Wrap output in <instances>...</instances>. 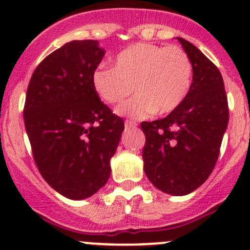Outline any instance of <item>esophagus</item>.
I'll list each match as a JSON object with an SVG mask.
<instances>
[{"label": "esophagus", "instance_id": "1", "mask_svg": "<svg viewBox=\"0 0 250 250\" xmlns=\"http://www.w3.org/2000/svg\"><path fill=\"white\" fill-rule=\"evenodd\" d=\"M125 128H135L136 125H138V123H136L135 121H132V120H125Z\"/></svg>", "mask_w": 250, "mask_h": 250}]
</instances>
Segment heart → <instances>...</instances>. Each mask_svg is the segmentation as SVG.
Wrapping results in <instances>:
<instances>
[{"mask_svg": "<svg viewBox=\"0 0 250 250\" xmlns=\"http://www.w3.org/2000/svg\"><path fill=\"white\" fill-rule=\"evenodd\" d=\"M193 64L180 46L136 43L120 52L115 67L99 65L92 73V86L107 104L135 97L117 107L123 116L145 118L175 111L191 87Z\"/></svg>", "mask_w": 250, "mask_h": 250, "instance_id": "b5f03b06", "label": "heart"}]
</instances>
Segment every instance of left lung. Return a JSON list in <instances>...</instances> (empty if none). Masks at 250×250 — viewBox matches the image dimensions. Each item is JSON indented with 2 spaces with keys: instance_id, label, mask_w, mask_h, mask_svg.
<instances>
[{
  "instance_id": "obj_1",
  "label": "left lung",
  "mask_w": 250,
  "mask_h": 250,
  "mask_svg": "<svg viewBox=\"0 0 250 250\" xmlns=\"http://www.w3.org/2000/svg\"><path fill=\"white\" fill-rule=\"evenodd\" d=\"M177 39L193 64V83L175 111L141 123L146 136L143 159L154 187L171 195H186L213 171L229 122V106L217 65L190 42Z\"/></svg>"
}]
</instances>
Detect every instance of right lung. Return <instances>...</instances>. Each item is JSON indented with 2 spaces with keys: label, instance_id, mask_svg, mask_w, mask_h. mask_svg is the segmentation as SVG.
Wrapping results in <instances>:
<instances>
[{
  "label": "right lung",
  "instance_id": "1",
  "mask_svg": "<svg viewBox=\"0 0 250 250\" xmlns=\"http://www.w3.org/2000/svg\"><path fill=\"white\" fill-rule=\"evenodd\" d=\"M104 54L92 39L64 44L39 63L26 93L23 121L37 167L50 187L72 200L105 186L125 129L92 86Z\"/></svg>",
  "mask_w": 250,
  "mask_h": 250
}]
</instances>
